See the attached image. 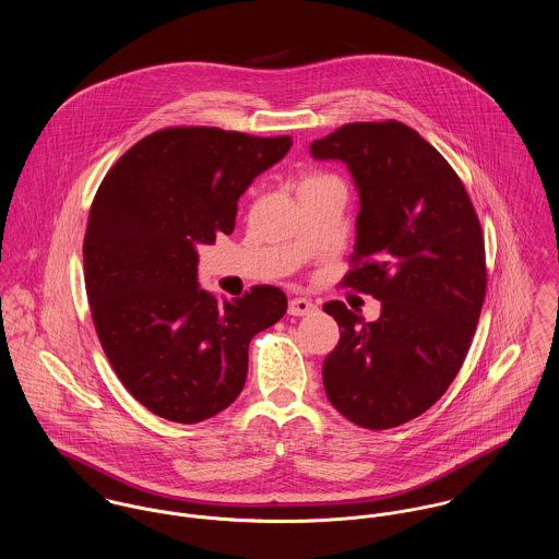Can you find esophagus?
<instances>
[{"label":"esophagus","instance_id":"1","mask_svg":"<svg viewBox=\"0 0 559 559\" xmlns=\"http://www.w3.org/2000/svg\"><path fill=\"white\" fill-rule=\"evenodd\" d=\"M317 310V304H312L310 299H306V297H295V299H290V304H288V314L290 317H306V314H310V312H314Z\"/></svg>","mask_w":559,"mask_h":559}]
</instances>
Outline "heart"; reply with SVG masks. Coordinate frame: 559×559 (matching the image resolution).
<instances>
[{"mask_svg": "<svg viewBox=\"0 0 559 559\" xmlns=\"http://www.w3.org/2000/svg\"><path fill=\"white\" fill-rule=\"evenodd\" d=\"M324 178H329V176H320V174H317V176H308L304 182H312V180H324Z\"/></svg>", "mask_w": 559, "mask_h": 559, "instance_id": "heart-1", "label": "heart"}]
</instances>
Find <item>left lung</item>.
Instances as JSON below:
<instances>
[{"mask_svg": "<svg viewBox=\"0 0 559 559\" xmlns=\"http://www.w3.org/2000/svg\"><path fill=\"white\" fill-rule=\"evenodd\" d=\"M310 153L355 178L361 209L342 286L381 301L374 322L322 306L340 324L324 392L353 424L394 428L445 394L472 346L486 297L478 213L452 165L399 120L342 124Z\"/></svg>", "mask_w": 559, "mask_h": 559, "instance_id": "left-lung-1", "label": "left lung"}]
</instances>
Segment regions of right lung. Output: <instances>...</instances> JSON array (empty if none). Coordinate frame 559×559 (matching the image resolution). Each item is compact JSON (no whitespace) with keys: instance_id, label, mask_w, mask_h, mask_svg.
Returning <instances> with one entry per match:
<instances>
[{"instance_id":"obj_1","label":"right lung","mask_w":559,"mask_h":559,"mask_svg":"<svg viewBox=\"0 0 559 559\" xmlns=\"http://www.w3.org/2000/svg\"><path fill=\"white\" fill-rule=\"evenodd\" d=\"M290 146V135L167 127L116 160L92 200V322L122 385L163 419L198 424L228 408L251 337L286 314V295L266 284L219 304L198 286L195 247L233 235L240 195Z\"/></svg>"}]
</instances>
